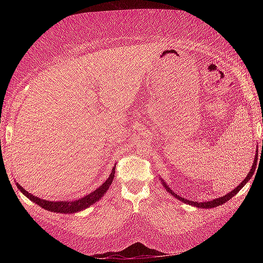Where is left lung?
I'll return each mask as SVG.
<instances>
[{
    "label": "left lung",
    "instance_id": "obj_1",
    "mask_svg": "<svg viewBox=\"0 0 263 263\" xmlns=\"http://www.w3.org/2000/svg\"><path fill=\"white\" fill-rule=\"evenodd\" d=\"M256 162H257V152H256V155H255V159H254V163H253V166H252V168H251V172L248 173V175L246 176V179H245L241 183H240L237 188H235L234 190H232L231 191V193H229L228 195H225V196H222V197H219V198H216V199H213V201H209V202H193V201H188V199L186 198H183V197H181V196H179L177 194H175L174 191L173 190H171V188H169V186L166 184V183H163L162 182V184L164 185V188H166V190L168 191V193H171V195H173V196H175V197L177 198V199H180V201H182V202H184V203H186V204H190V205H194V206H197V208H201V209H210V208H216V206H219V205H221V204H224L225 202H228L229 199H231L233 197V196H235L237 195L240 190H241V188L242 186L247 183V182L251 180V177L253 176V174H254V172H255V168H256Z\"/></svg>",
    "mask_w": 263,
    "mask_h": 263
}]
</instances>
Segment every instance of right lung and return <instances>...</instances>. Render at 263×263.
I'll list each match as a JSON object with an SVG mask.
<instances>
[{
    "label": "right lung",
    "instance_id": "1",
    "mask_svg": "<svg viewBox=\"0 0 263 263\" xmlns=\"http://www.w3.org/2000/svg\"><path fill=\"white\" fill-rule=\"evenodd\" d=\"M115 169L116 166L112 168V172L109 176V179L106 180L103 184H102L100 188H97L95 191H92L91 194H89L84 197L77 199V201H65V202H50V201H45V199H41L38 197H35L32 194H30L26 191L25 189L22 188V186L16 183L17 188H18L22 193H23L26 197L30 198L31 201L34 202L35 204H38L39 206H42L43 209L48 211H53L57 213H74L78 211H81L83 209H86L88 206H90L91 204H94L95 202L99 201L101 197H103L104 194L106 193V190L109 189V186L112 183V180L115 177Z\"/></svg>",
    "mask_w": 263,
    "mask_h": 263
}]
</instances>
